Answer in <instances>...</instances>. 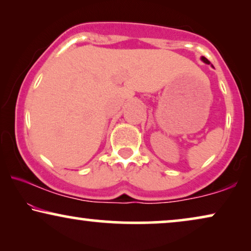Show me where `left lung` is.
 Instances as JSON below:
<instances>
[{
  "label": "left lung",
  "instance_id": "8db88e82",
  "mask_svg": "<svg viewBox=\"0 0 251 251\" xmlns=\"http://www.w3.org/2000/svg\"><path fill=\"white\" fill-rule=\"evenodd\" d=\"M201 59H202V60H203L205 64H210V61H209V60H208V59H207V58H205V57H202V58H201Z\"/></svg>",
  "mask_w": 251,
  "mask_h": 251
}]
</instances>
